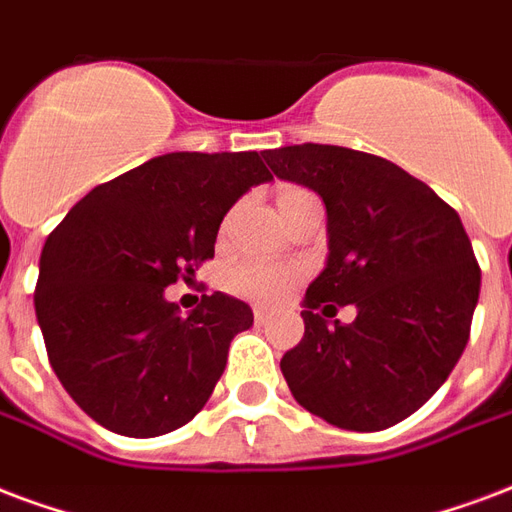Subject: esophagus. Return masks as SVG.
Here are the masks:
<instances>
[{
  "label": "esophagus",
  "mask_w": 512,
  "mask_h": 512,
  "mask_svg": "<svg viewBox=\"0 0 512 512\" xmlns=\"http://www.w3.org/2000/svg\"><path fill=\"white\" fill-rule=\"evenodd\" d=\"M253 321H256V324H267V321H270V313H267V310H261V307H256V310H253Z\"/></svg>",
  "instance_id": "34e87169"
}]
</instances>
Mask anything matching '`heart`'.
<instances>
[{
  "label": "heart",
  "instance_id": "heart-1",
  "mask_svg": "<svg viewBox=\"0 0 512 512\" xmlns=\"http://www.w3.org/2000/svg\"><path fill=\"white\" fill-rule=\"evenodd\" d=\"M305 197H313V194L305 188H283L278 197V207ZM294 280H297V272L288 270V267L267 264V261H240L226 275V286L232 288L234 294L253 299V302H278L288 288L294 286Z\"/></svg>",
  "mask_w": 512,
  "mask_h": 512
}]
</instances>
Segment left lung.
Wrapping results in <instances>:
<instances>
[{
	"label": "left lung",
	"instance_id": "8db88e82",
	"mask_svg": "<svg viewBox=\"0 0 512 512\" xmlns=\"http://www.w3.org/2000/svg\"><path fill=\"white\" fill-rule=\"evenodd\" d=\"M264 159L326 205V267L302 302L305 337L280 359L291 394L351 432L405 421L443 386L470 340L480 267L459 213L372 153L305 142ZM337 304L357 307L351 325L325 321Z\"/></svg>",
	"mask_w": 512,
	"mask_h": 512
}]
</instances>
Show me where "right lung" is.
Listing matches in <instances>:
<instances>
[{
  "mask_svg": "<svg viewBox=\"0 0 512 512\" xmlns=\"http://www.w3.org/2000/svg\"><path fill=\"white\" fill-rule=\"evenodd\" d=\"M267 180L256 151L164 153L88 191L48 234L37 324L56 378L96 424L159 437L205 407L253 310L215 291L183 315L164 288L213 259L229 207Z\"/></svg>",
  "mask_w": 512,
  "mask_h": 512,
  "instance_id": "right-lung-1",
  "label": "right lung"
}]
</instances>
